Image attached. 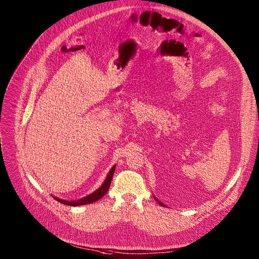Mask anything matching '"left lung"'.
Wrapping results in <instances>:
<instances>
[{
    "label": "left lung",
    "mask_w": 259,
    "mask_h": 259,
    "mask_svg": "<svg viewBox=\"0 0 259 259\" xmlns=\"http://www.w3.org/2000/svg\"><path fill=\"white\" fill-rule=\"evenodd\" d=\"M155 199H156V201H158V203H159V204H160V205H161V206H164V207H165V205H164V204H163V203H161V202H160V201H159V200H158V199H157V198H155Z\"/></svg>",
    "instance_id": "left-lung-1"
}]
</instances>
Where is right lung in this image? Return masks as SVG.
Wrapping results in <instances>:
<instances>
[{"mask_svg": "<svg viewBox=\"0 0 259 259\" xmlns=\"http://www.w3.org/2000/svg\"><path fill=\"white\" fill-rule=\"evenodd\" d=\"M115 169H116V165H114L113 168L110 169V171L108 172L102 186L98 190H96L94 193H92L91 195H89L85 198H82V199L77 200V201H65V200H61V199L56 198V197H54V199L57 200V202H59L61 204H64V205H68V206H80V205H86V204L94 203L97 200L101 199L106 194V192L108 191L109 186H110V181H112L113 175L115 173Z\"/></svg>", "mask_w": 259, "mask_h": 259, "instance_id": "right-lung-1", "label": "right lung"}]
</instances>
